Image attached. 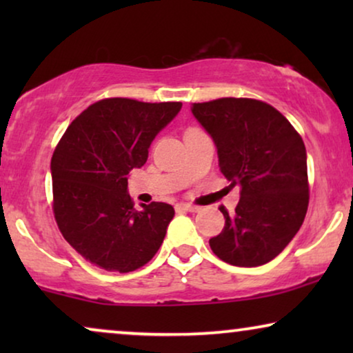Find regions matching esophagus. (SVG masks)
<instances>
[{
    "label": "esophagus",
    "instance_id": "esophagus-1",
    "mask_svg": "<svg viewBox=\"0 0 353 353\" xmlns=\"http://www.w3.org/2000/svg\"><path fill=\"white\" fill-rule=\"evenodd\" d=\"M175 209H176V212H196L197 207L191 205V204H176Z\"/></svg>",
    "mask_w": 353,
    "mask_h": 353
}]
</instances>
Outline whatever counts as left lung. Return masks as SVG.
I'll return each instance as SVG.
<instances>
[{"label":"left lung","instance_id":"obj_1","mask_svg":"<svg viewBox=\"0 0 353 353\" xmlns=\"http://www.w3.org/2000/svg\"><path fill=\"white\" fill-rule=\"evenodd\" d=\"M191 112L214 139L230 186L239 185L234 215L225 216L210 249L234 267L273 260L301 230L308 207L307 151L284 115L267 103L221 98L194 103Z\"/></svg>","mask_w":353,"mask_h":353}]
</instances>
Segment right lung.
<instances>
[{
  "mask_svg": "<svg viewBox=\"0 0 353 353\" xmlns=\"http://www.w3.org/2000/svg\"><path fill=\"white\" fill-rule=\"evenodd\" d=\"M181 103L98 101L65 130L51 159L52 209L67 243L96 267L128 273L151 260L175 210L165 202L134 209L128 173Z\"/></svg>",
  "mask_w": 353,
  "mask_h": 353,
  "instance_id": "right-lung-1",
  "label": "right lung"
}]
</instances>
